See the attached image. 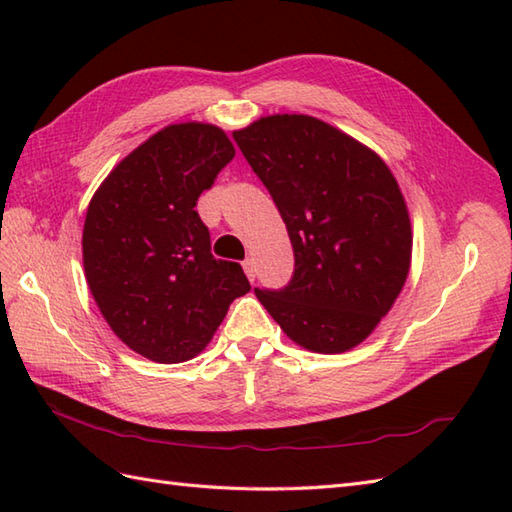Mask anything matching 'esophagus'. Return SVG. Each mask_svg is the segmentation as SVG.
I'll list each match as a JSON object with an SVG mask.
<instances>
[{
  "label": "esophagus",
  "instance_id": "obj_1",
  "mask_svg": "<svg viewBox=\"0 0 512 512\" xmlns=\"http://www.w3.org/2000/svg\"><path fill=\"white\" fill-rule=\"evenodd\" d=\"M242 266H244V273H246V277L250 279V281H255V262H253V259H244V262H242Z\"/></svg>",
  "mask_w": 512,
  "mask_h": 512
}]
</instances>
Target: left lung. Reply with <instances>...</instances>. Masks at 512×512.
I'll use <instances>...</instances> for the list:
<instances>
[{
    "mask_svg": "<svg viewBox=\"0 0 512 512\" xmlns=\"http://www.w3.org/2000/svg\"><path fill=\"white\" fill-rule=\"evenodd\" d=\"M286 222L295 273L255 290L290 341L341 354L394 306L413 231L394 173L374 149L308 114H273L233 132Z\"/></svg>",
    "mask_w": 512,
    "mask_h": 512,
    "instance_id": "8db88e82",
    "label": "left lung"
}]
</instances>
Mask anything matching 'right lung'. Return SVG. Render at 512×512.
Instances as JSON below:
<instances>
[{
	"mask_svg": "<svg viewBox=\"0 0 512 512\" xmlns=\"http://www.w3.org/2000/svg\"><path fill=\"white\" fill-rule=\"evenodd\" d=\"M233 156L217 125H167L92 195L81 239L85 279L112 332L149 361H191L250 290L242 266L211 255L209 228L195 211Z\"/></svg>",
	"mask_w": 512,
	"mask_h": 512,
	"instance_id": "add662e5",
	"label": "right lung"
}]
</instances>
